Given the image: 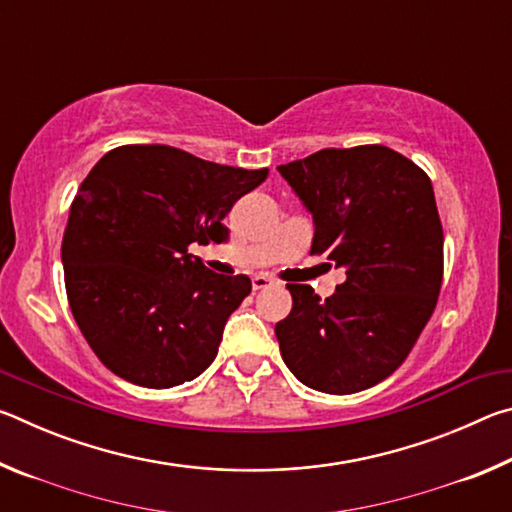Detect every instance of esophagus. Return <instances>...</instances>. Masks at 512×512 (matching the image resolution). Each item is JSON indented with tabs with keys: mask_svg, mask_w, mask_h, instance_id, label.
<instances>
[{
	"mask_svg": "<svg viewBox=\"0 0 512 512\" xmlns=\"http://www.w3.org/2000/svg\"><path fill=\"white\" fill-rule=\"evenodd\" d=\"M271 284H273V280H271V277H268V275H255V277H253V289H255V291L271 287Z\"/></svg>",
	"mask_w": 512,
	"mask_h": 512,
	"instance_id": "esophagus-1",
	"label": "esophagus"
}]
</instances>
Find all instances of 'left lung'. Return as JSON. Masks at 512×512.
<instances>
[{
    "label": "left lung",
    "instance_id": "8db88e82",
    "mask_svg": "<svg viewBox=\"0 0 512 512\" xmlns=\"http://www.w3.org/2000/svg\"><path fill=\"white\" fill-rule=\"evenodd\" d=\"M277 171L314 219L311 253L345 271L325 300L287 284L291 314L275 325L282 359L314 391H366L402 366L436 309L443 225L431 180L381 144L323 149Z\"/></svg>",
    "mask_w": 512,
    "mask_h": 512
}]
</instances>
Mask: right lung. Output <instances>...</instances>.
Segmentation results:
<instances>
[{"label": "right lung", "instance_id": "add662e5", "mask_svg": "<svg viewBox=\"0 0 512 512\" xmlns=\"http://www.w3.org/2000/svg\"><path fill=\"white\" fill-rule=\"evenodd\" d=\"M266 176L164 144L117 146L94 164L60 257L69 309L103 366L146 388L210 366L253 284L210 271L187 248L228 241L225 214Z\"/></svg>", "mask_w": 512, "mask_h": 512}]
</instances>
